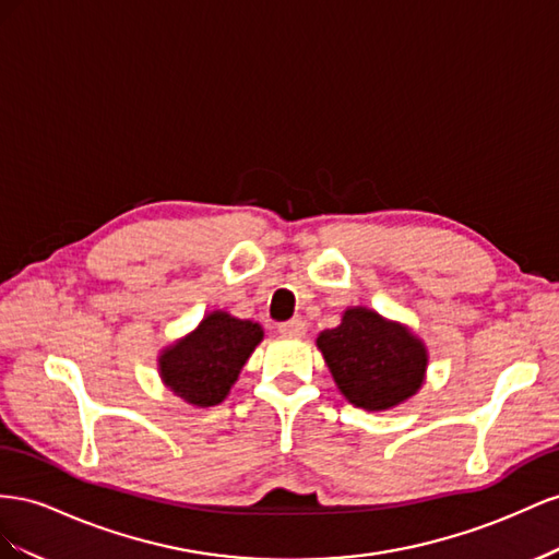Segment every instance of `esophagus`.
I'll use <instances>...</instances> for the list:
<instances>
[{"mask_svg": "<svg viewBox=\"0 0 559 559\" xmlns=\"http://www.w3.org/2000/svg\"><path fill=\"white\" fill-rule=\"evenodd\" d=\"M278 332L283 334V337H305L307 323H305V321H299V318H295V321L281 323V325H278Z\"/></svg>", "mask_w": 559, "mask_h": 559, "instance_id": "1", "label": "esophagus"}]
</instances>
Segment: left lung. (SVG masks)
<instances>
[{"instance_id": "1", "label": "left lung", "mask_w": 559, "mask_h": 559, "mask_svg": "<svg viewBox=\"0 0 559 559\" xmlns=\"http://www.w3.org/2000/svg\"><path fill=\"white\" fill-rule=\"evenodd\" d=\"M318 348L346 401L362 409L401 405L424 381V344L370 309H348L340 328L318 334Z\"/></svg>"}]
</instances>
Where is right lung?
<instances>
[{"instance_id": "right-lung-1", "label": "right lung", "mask_w": 559, "mask_h": 559, "mask_svg": "<svg viewBox=\"0 0 559 559\" xmlns=\"http://www.w3.org/2000/svg\"><path fill=\"white\" fill-rule=\"evenodd\" d=\"M262 334L258 323L225 311L211 313L158 360L166 386L197 407L222 403Z\"/></svg>"}]
</instances>
